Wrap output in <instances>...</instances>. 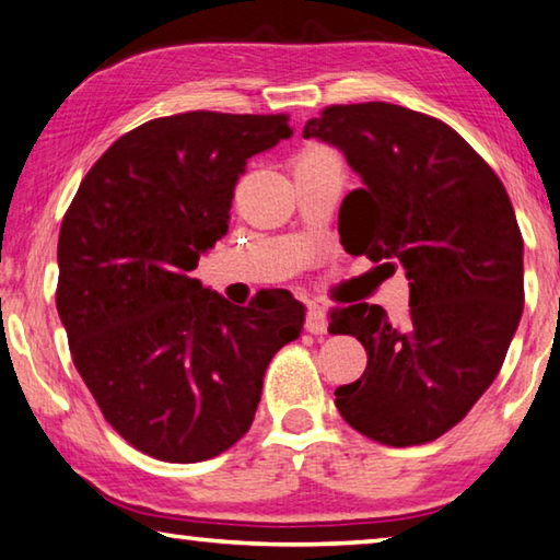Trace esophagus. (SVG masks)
<instances>
[{
    "instance_id": "34e87169",
    "label": "esophagus",
    "mask_w": 560,
    "mask_h": 560,
    "mask_svg": "<svg viewBox=\"0 0 560 560\" xmlns=\"http://www.w3.org/2000/svg\"><path fill=\"white\" fill-rule=\"evenodd\" d=\"M328 328V318H326V311L316 306V303H308V311H306V330L314 336L326 334Z\"/></svg>"
}]
</instances>
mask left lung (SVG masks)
Instances as JSON below:
<instances>
[{
	"label": "left lung",
	"instance_id": "8db88e82",
	"mask_svg": "<svg viewBox=\"0 0 560 560\" xmlns=\"http://www.w3.org/2000/svg\"><path fill=\"white\" fill-rule=\"evenodd\" d=\"M343 150L363 187L346 195L340 244L353 257L397 260L410 308L330 314L355 336L365 373L340 385L350 428L387 447L442 438L494 383L524 311V240L504 185L457 130L424 113L371 101L328 106L303 128Z\"/></svg>",
	"mask_w": 560,
	"mask_h": 560
}]
</instances>
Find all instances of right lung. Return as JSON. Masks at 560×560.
Segmentation results:
<instances>
[{
  "instance_id": "1",
  "label": "right lung",
  "mask_w": 560,
  "mask_h": 560,
  "mask_svg": "<svg viewBox=\"0 0 560 560\" xmlns=\"http://www.w3.org/2000/svg\"><path fill=\"white\" fill-rule=\"evenodd\" d=\"M289 136L287 113L148 120L96 160L63 214L56 308L73 365L150 457L192 464L240 442L269 360L301 336L289 291L234 306L189 273L230 230L246 160Z\"/></svg>"
}]
</instances>
